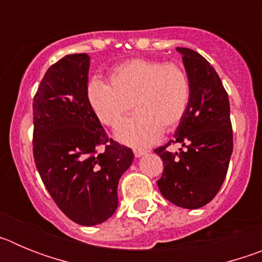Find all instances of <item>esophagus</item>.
Here are the masks:
<instances>
[{
  "mask_svg": "<svg viewBox=\"0 0 262 262\" xmlns=\"http://www.w3.org/2000/svg\"><path fill=\"white\" fill-rule=\"evenodd\" d=\"M147 152V149H134V155H135L136 157H142L143 155H145Z\"/></svg>",
  "mask_w": 262,
  "mask_h": 262,
  "instance_id": "1",
  "label": "esophagus"
}]
</instances>
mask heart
<instances>
[{
	"mask_svg": "<svg viewBox=\"0 0 262 262\" xmlns=\"http://www.w3.org/2000/svg\"><path fill=\"white\" fill-rule=\"evenodd\" d=\"M108 82L90 81L89 105L101 123L117 127L134 103L137 114L115 131L120 142L134 147L152 144L163 131L176 128L190 105V77L177 62L128 60L110 72Z\"/></svg>",
	"mask_w": 262,
	"mask_h": 262,
	"instance_id": "1",
	"label": "heart"
}]
</instances>
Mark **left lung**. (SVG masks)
Instances as JSON below:
<instances>
[{
	"label": "left lung",
	"mask_w": 262,
	"mask_h": 262,
	"mask_svg": "<svg viewBox=\"0 0 262 262\" xmlns=\"http://www.w3.org/2000/svg\"><path fill=\"white\" fill-rule=\"evenodd\" d=\"M190 77L191 99L173 140L155 149L164 172L157 186L169 202L184 209H200L214 200L226 178L233 149L230 101L221 78L200 53L178 47ZM170 142L184 148L172 154Z\"/></svg>",
	"instance_id": "obj_1"
}]
</instances>
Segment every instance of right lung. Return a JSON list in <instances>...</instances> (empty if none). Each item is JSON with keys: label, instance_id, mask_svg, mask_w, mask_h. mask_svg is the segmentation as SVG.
Returning a JSON list of instances; mask_svg holds the SVG:
<instances>
[{"label": "right lung", "instance_id": "obj_1", "mask_svg": "<svg viewBox=\"0 0 262 262\" xmlns=\"http://www.w3.org/2000/svg\"><path fill=\"white\" fill-rule=\"evenodd\" d=\"M89 56L52 64L32 102L35 165L52 200L81 226L107 221L118 207V182L134 160L110 139L86 96Z\"/></svg>", "mask_w": 262, "mask_h": 262}]
</instances>
